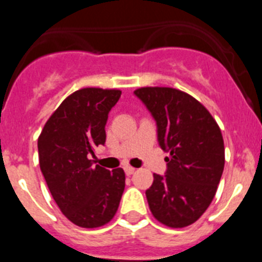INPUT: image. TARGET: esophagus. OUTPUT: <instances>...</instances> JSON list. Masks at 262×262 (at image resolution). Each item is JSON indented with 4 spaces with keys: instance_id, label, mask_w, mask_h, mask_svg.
Masks as SVG:
<instances>
[{
    "instance_id": "obj_1",
    "label": "esophagus",
    "mask_w": 262,
    "mask_h": 262,
    "mask_svg": "<svg viewBox=\"0 0 262 262\" xmlns=\"http://www.w3.org/2000/svg\"><path fill=\"white\" fill-rule=\"evenodd\" d=\"M124 172H126L127 176H131L135 173V168H133V166H129V165H126L124 166Z\"/></svg>"
}]
</instances>
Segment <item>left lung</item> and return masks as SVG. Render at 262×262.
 <instances>
[{
    "mask_svg": "<svg viewBox=\"0 0 262 262\" xmlns=\"http://www.w3.org/2000/svg\"><path fill=\"white\" fill-rule=\"evenodd\" d=\"M157 123L160 147L169 152L165 176L154 174L145 191L155 219L170 228L196 222L214 200L224 169L222 131L210 111L174 88L135 90Z\"/></svg>",
    "mask_w": 262,
    "mask_h": 262,
    "instance_id": "1",
    "label": "left lung"
}]
</instances>
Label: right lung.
Here are the masks:
<instances>
[{
    "mask_svg": "<svg viewBox=\"0 0 262 262\" xmlns=\"http://www.w3.org/2000/svg\"><path fill=\"white\" fill-rule=\"evenodd\" d=\"M119 89L82 88L48 118L38 139L39 165L60 211L73 224L97 228L117 214L124 190L122 168L93 165L90 155L105 144V126Z\"/></svg>",
    "mask_w": 262,
    "mask_h": 262,
    "instance_id": "right-lung-1",
    "label": "right lung"
}]
</instances>
